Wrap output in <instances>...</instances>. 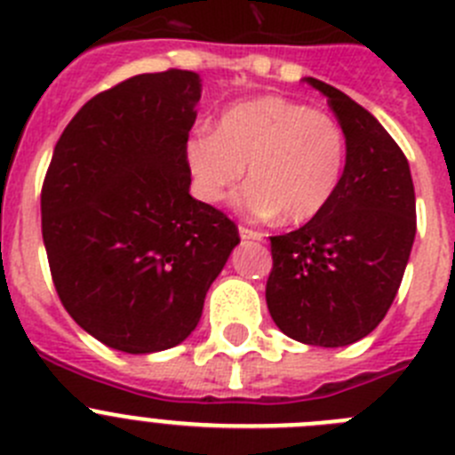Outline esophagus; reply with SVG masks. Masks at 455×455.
Wrapping results in <instances>:
<instances>
[{
  "instance_id": "esophagus-1",
  "label": "esophagus",
  "mask_w": 455,
  "mask_h": 455,
  "mask_svg": "<svg viewBox=\"0 0 455 455\" xmlns=\"http://www.w3.org/2000/svg\"><path fill=\"white\" fill-rule=\"evenodd\" d=\"M237 233H240V237L243 240H263V233L260 231H253V228H247V227H240L237 228Z\"/></svg>"
}]
</instances>
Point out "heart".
<instances>
[{"instance_id":"1","label":"heart","mask_w":455,"mask_h":455,"mask_svg":"<svg viewBox=\"0 0 455 455\" xmlns=\"http://www.w3.org/2000/svg\"><path fill=\"white\" fill-rule=\"evenodd\" d=\"M186 161L206 204L224 202L247 165L235 206L251 218L304 224L329 206L342 181L347 138L324 110L265 95L231 106L218 129L195 131Z\"/></svg>"}]
</instances>
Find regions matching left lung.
<instances>
[{
	"label": "left lung",
	"mask_w": 455,
	"mask_h": 455,
	"mask_svg": "<svg viewBox=\"0 0 455 455\" xmlns=\"http://www.w3.org/2000/svg\"><path fill=\"white\" fill-rule=\"evenodd\" d=\"M347 138L342 181L317 218L274 235L265 299L274 324L315 347H347L370 335L396 297L415 243L411 165L380 122L324 81Z\"/></svg>",
	"instance_id": "obj_1"
}]
</instances>
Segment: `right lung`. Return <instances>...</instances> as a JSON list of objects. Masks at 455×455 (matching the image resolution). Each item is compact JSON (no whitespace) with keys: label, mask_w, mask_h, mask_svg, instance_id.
Returning <instances> with one entry per match:
<instances>
[{"label":"right lung","mask_w":455,"mask_h":455,"mask_svg":"<svg viewBox=\"0 0 455 455\" xmlns=\"http://www.w3.org/2000/svg\"><path fill=\"white\" fill-rule=\"evenodd\" d=\"M199 100L197 72L138 75L85 101L54 147L40 197L49 269L65 310L110 349L181 345L240 243L190 195Z\"/></svg>","instance_id":"add662e5"}]
</instances>
